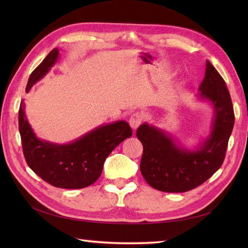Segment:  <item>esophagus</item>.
I'll use <instances>...</instances> for the list:
<instances>
[{
  "mask_svg": "<svg viewBox=\"0 0 248 248\" xmlns=\"http://www.w3.org/2000/svg\"><path fill=\"white\" fill-rule=\"evenodd\" d=\"M142 119H144V117H142L140 112H134V114H132L129 119V124L131 126V128L136 130L138 127L141 124Z\"/></svg>",
  "mask_w": 248,
  "mask_h": 248,
  "instance_id": "1",
  "label": "esophagus"
}]
</instances>
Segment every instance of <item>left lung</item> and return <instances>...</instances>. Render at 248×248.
<instances>
[{
    "instance_id": "8db88e82",
    "label": "left lung",
    "mask_w": 248,
    "mask_h": 248,
    "mask_svg": "<svg viewBox=\"0 0 248 248\" xmlns=\"http://www.w3.org/2000/svg\"><path fill=\"white\" fill-rule=\"evenodd\" d=\"M198 98L211 106L213 119L207 137L192 148L182 146L171 133L152 124L142 123L137 130L144 147L140 172L157 190L185 192L196 188L223 162L235 122L234 108L226 82L208 60Z\"/></svg>"
}]
</instances>
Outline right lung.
I'll use <instances>...</instances> for the list:
<instances>
[{
    "label": "right lung",
    "instance_id": "add662e5",
    "mask_svg": "<svg viewBox=\"0 0 248 248\" xmlns=\"http://www.w3.org/2000/svg\"><path fill=\"white\" fill-rule=\"evenodd\" d=\"M60 57L52 49L29 78L26 91L43 78ZM18 127L22 151L28 166L44 181L59 188L78 189L93 184L102 172L107 157L119 144L130 138L132 130L123 120L100 125L67 144L41 140L30 125L25 102H20Z\"/></svg>",
    "mask_w": 248,
    "mask_h": 248
}]
</instances>
